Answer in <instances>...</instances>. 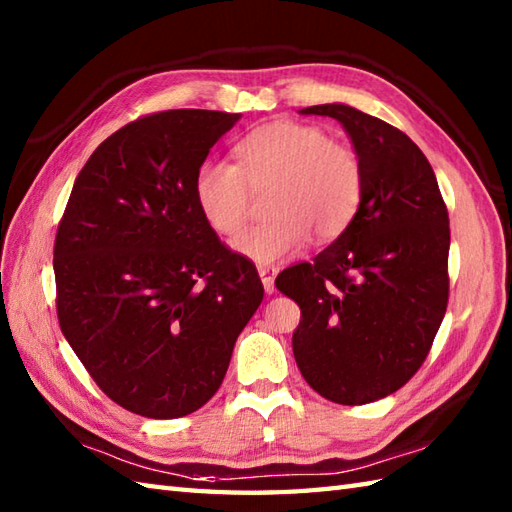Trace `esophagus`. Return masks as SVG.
<instances>
[{
  "instance_id": "esophagus-1",
  "label": "esophagus",
  "mask_w": 512,
  "mask_h": 512,
  "mask_svg": "<svg viewBox=\"0 0 512 512\" xmlns=\"http://www.w3.org/2000/svg\"><path fill=\"white\" fill-rule=\"evenodd\" d=\"M259 277H262V284H264V290L268 292V295H273L275 292V277H277V268L275 266H259Z\"/></svg>"
}]
</instances>
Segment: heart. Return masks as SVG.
<instances>
[{"label":"heart","instance_id":"1","mask_svg":"<svg viewBox=\"0 0 512 512\" xmlns=\"http://www.w3.org/2000/svg\"><path fill=\"white\" fill-rule=\"evenodd\" d=\"M237 167L206 160L195 173L198 209L217 235L244 231L250 191L275 187L268 200L273 220L237 239V253L255 264H279L310 239L330 242L347 231L363 200L365 173L356 151L332 143L317 125L275 121L235 147Z\"/></svg>","mask_w":512,"mask_h":512}]
</instances>
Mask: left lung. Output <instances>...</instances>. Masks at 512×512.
<instances>
[{"label":"left lung","instance_id":"1","mask_svg":"<svg viewBox=\"0 0 512 512\" xmlns=\"http://www.w3.org/2000/svg\"><path fill=\"white\" fill-rule=\"evenodd\" d=\"M330 116L352 138L365 189L354 222L275 286L301 308L292 352L306 383L339 405L394 394L418 372L449 301V213L436 173L400 129L343 103Z\"/></svg>","mask_w":512,"mask_h":512}]
</instances>
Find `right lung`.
I'll return each instance as SVG.
<instances>
[{"label":"right lung","instance_id":"add662e5","mask_svg":"<svg viewBox=\"0 0 512 512\" xmlns=\"http://www.w3.org/2000/svg\"><path fill=\"white\" fill-rule=\"evenodd\" d=\"M239 114L169 110L96 147L54 239L65 339L116 405L169 420L220 389L264 299L255 264L204 222L195 173Z\"/></svg>","mask_w":512,"mask_h":512}]
</instances>
